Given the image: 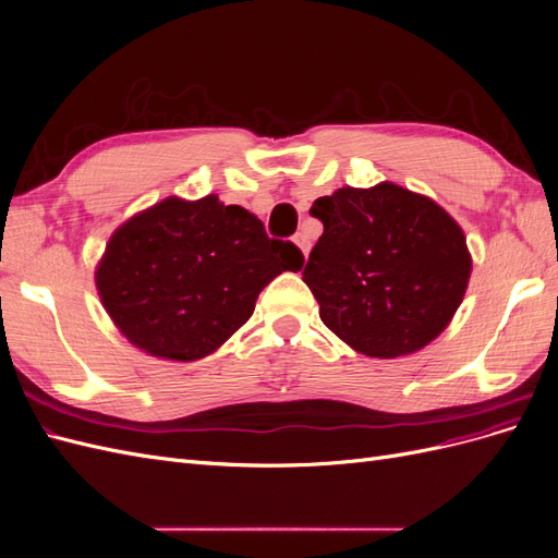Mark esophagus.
<instances>
[{
    "instance_id": "34e87169",
    "label": "esophagus",
    "mask_w": 558,
    "mask_h": 558,
    "mask_svg": "<svg viewBox=\"0 0 558 558\" xmlns=\"http://www.w3.org/2000/svg\"><path fill=\"white\" fill-rule=\"evenodd\" d=\"M295 244H298V248L307 256V253H310V240H307V234L298 232V234H295Z\"/></svg>"
}]
</instances>
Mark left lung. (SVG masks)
<instances>
[{"label": "left lung", "mask_w": 558, "mask_h": 558, "mask_svg": "<svg viewBox=\"0 0 558 558\" xmlns=\"http://www.w3.org/2000/svg\"><path fill=\"white\" fill-rule=\"evenodd\" d=\"M324 223L302 272L324 324L373 359L433 342L459 310L472 272L461 226L430 197L396 183L314 199Z\"/></svg>", "instance_id": "left-lung-1"}]
</instances>
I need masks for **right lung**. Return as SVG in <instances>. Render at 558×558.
<instances>
[{"label":"right lung","mask_w":558,"mask_h":558,"mask_svg":"<svg viewBox=\"0 0 558 558\" xmlns=\"http://www.w3.org/2000/svg\"><path fill=\"white\" fill-rule=\"evenodd\" d=\"M305 263L260 218L216 195L167 197L118 228L95 283L116 328L150 356L197 361L242 328L265 286Z\"/></svg>","instance_id":"1"}]
</instances>
